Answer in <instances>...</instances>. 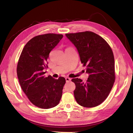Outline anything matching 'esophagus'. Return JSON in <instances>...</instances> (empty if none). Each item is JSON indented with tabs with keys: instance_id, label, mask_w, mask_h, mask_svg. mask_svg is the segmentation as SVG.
Here are the masks:
<instances>
[{
	"instance_id": "1",
	"label": "esophagus",
	"mask_w": 133,
	"mask_h": 133,
	"mask_svg": "<svg viewBox=\"0 0 133 133\" xmlns=\"http://www.w3.org/2000/svg\"><path fill=\"white\" fill-rule=\"evenodd\" d=\"M71 78H69V77H66V82H69L71 81Z\"/></svg>"
}]
</instances>
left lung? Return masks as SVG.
<instances>
[{"instance_id":"8db88e82","label":"left lung","mask_w":133,"mask_h":133,"mask_svg":"<svg viewBox=\"0 0 133 133\" xmlns=\"http://www.w3.org/2000/svg\"><path fill=\"white\" fill-rule=\"evenodd\" d=\"M77 47L83 66L89 74L86 82L72 79L76 101L84 107L99 105L108 97L115 79L114 54L109 44L91 31L66 34Z\"/></svg>"}]
</instances>
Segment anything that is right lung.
<instances>
[{"label": "right lung", "mask_w": 133, "mask_h": 133, "mask_svg": "<svg viewBox=\"0 0 133 133\" xmlns=\"http://www.w3.org/2000/svg\"><path fill=\"white\" fill-rule=\"evenodd\" d=\"M63 35L46 34L32 38L25 45L17 65V75L24 94L34 105L48 109L58 105L66 83L64 77L58 79L46 77L50 52L63 38Z\"/></svg>", "instance_id": "right-lung-1"}]
</instances>
